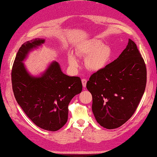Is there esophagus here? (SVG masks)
Returning <instances> with one entry per match:
<instances>
[{
	"instance_id": "esophagus-1",
	"label": "esophagus",
	"mask_w": 157,
	"mask_h": 157,
	"mask_svg": "<svg viewBox=\"0 0 157 157\" xmlns=\"http://www.w3.org/2000/svg\"><path fill=\"white\" fill-rule=\"evenodd\" d=\"M86 83H87L86 79H85V78L82 79V84H83V87H84V88L86 87Z\"/></svg>"
}]
</instances>
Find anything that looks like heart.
<instances>
[{
    "label": "heart",
    "mask_w": 157,
    "mask_h": 157,
    "mask_svg": "<svg viewBox=\"0 0 157 157\" xmlns=\"http://www.w3.org/2000/svg\"><path fill=\"white\" fill-rule=\"evenodd\" d=\"M79 56L86 57V65L90 71H98L102 70L108 64L112 56V49L108 45L103 44L99 39H92L85 42L77 49ZM68 63L72 67H76L78 61L75 55L69 53Z\"/></svg>",
    "instance_id": "obj_1"
}]
</instances>
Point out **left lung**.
I'll return each mask as SVG.
<instances>
[{"label":"left lung","instance_id":"obj_1","mask_svg":"<svg viewBox=\"0 0 157 157\" xmlns=\"http://www.w3.org/2000/svg\"><path fill=\"white\" fill-rule=\"evenodd\" d=\"M147 71L133 40L119 56L90 76L86 87L92 95V112L106 129L119 128L130 119L144 95Z\"/></svg>","mask_w":157,"mask_h":157}]
</instances>
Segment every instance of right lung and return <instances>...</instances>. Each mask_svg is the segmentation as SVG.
Wrapping results in <instances>:
<instances>
[{
    "label": "right lung",
    "instance_id": "add662e5",
    "mask_svg": "<svg viewBox=\"0 0 157 157\" xmlns=\"http://www.w3.org/2000/svg\"><path fill=\"white\" fill-rule=\"evenodd\" d=\"M45 41L35 38L18 49L12 71V89L18 104L29 119L43 130L54 132L67 123L69 103L81 92L83 86L79 77L66 75L55 60L38 75L27 70L24 60Z\"/></svg>",
    "mask_w": 157,
    "mask_h": 157
}]
</instances>
